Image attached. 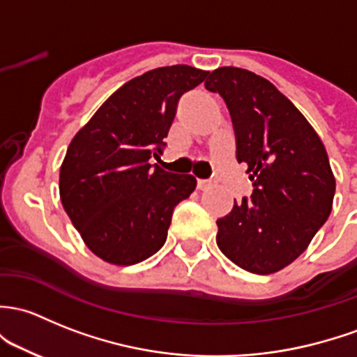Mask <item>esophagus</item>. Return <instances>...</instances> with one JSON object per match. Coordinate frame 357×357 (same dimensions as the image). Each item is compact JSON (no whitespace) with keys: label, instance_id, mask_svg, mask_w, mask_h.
Returning <instances> with one entry per match:
<instances>
[{"label":"esophagus","instance_id":"34e87169","mask_svg":"<svg viewBox=\"0 0 357 357\" xmlns=\"http://www.w3.org/2000/svg\"><path fill=\"white\" fill-rule=\"evenodd\" d=\"M197 185H198V190H207L210 185H212V181H210V179H202V178H198L197 179Z\"/></svg>","mask_w":357,"mask_h":357}]
</instances>
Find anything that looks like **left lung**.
Returning <instances> with one entry per match:
<instances>
[{
  "label": "left lung",
  "mask_w": 357,
  "mask_h": 357,
  "mask_svg": "<svg viewBox=\"0 0 357 357\" xmlns=\"http://www.w3.org/2000/svg\"><path fill=\"white\" fill-rule=\"evenodd\" d=\"M205 89L231 114L236 159L253 193L217 220V246L251 273L279 272L306 250L332 212L335 178L327 150L298 107L253 71L222 66Z\"/></svg>",
  "instance_id": "obj_1"
}]
</instances>
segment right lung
Listing matches in <instances>:
<instances>
[{
    "instance_id": "1",
    "label": "right lung",
    "mask_w": 357,
    "mask_h": 357,
    "mask_svg": "<svg viewBox=\"0 0 357 357\" xmlns=\"http://www.w3.org/2000/svg\"><path fill=\"white\" fill-rule=\"evenodd\" d=\"M207 75L188 65L150 70L116 90L71 140L59 172L61 204L104 261L135 265L157 253L174 207L197 188L191 174L150 159L162 155L183 93Z\"/></svg>"
}]
</instances>
